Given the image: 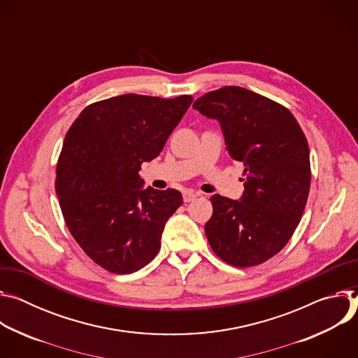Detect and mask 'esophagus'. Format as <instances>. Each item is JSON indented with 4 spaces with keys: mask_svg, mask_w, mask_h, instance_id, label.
Here are the masks:
<instances>
[{
    "mask_svg": "<svg viewBox=\"0 0 358 358\" xmlns=\"http://www.w3.org/2000/svg\"><path fill=\"white\" fill-rule=\"evenodd\" d=\"M196 193L194 192H190V190H187V192H185L183 193V201L185 202H192V201H194L196 199Z\"/></svg>",
    "mask_w": 358,
    "mask_h": 358,
    "instance_id": "obj_1",
    "label": "esophagus"
}]
</instances>
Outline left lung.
Masks as SVG:
<instances>
[{"mask_svg":"<svg viewBox=\"0 0 358 358\" xmlns=\"http://www.w3.org/2000/svg\"><path fill=\"white\" fill-rule=\"evenodd\" d=\"M193 109L216 119L246 175L239 201L210 197L209 245L231 266L260 264L286 246L304 212L311 179L306 136L289 109L241 87L212 91Z\"/></svg>","mask_w":358,"mask_h":358,"instance_id":"1","label":"left lung"}]
</instances>
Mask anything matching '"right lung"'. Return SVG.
<instances>
[{
  "label": "right lung",
  "instance_id": "obj_1",
  "mask_svg": "<svg viewBox=\"0 0 358 358\" xmlns=\"http://www.w3.org/2000/svg\"><path fill=\"white\" fill-rule=\"evenodd\" d=\"M193 98L128 94L87 106L66 132L55 190L76 243L108 271L134 273L155 259L176 189H143L141 165L162 152Z\"/></svg>",
  "mask_w": 358,
  "mask_h": 358
}]
</instances>
